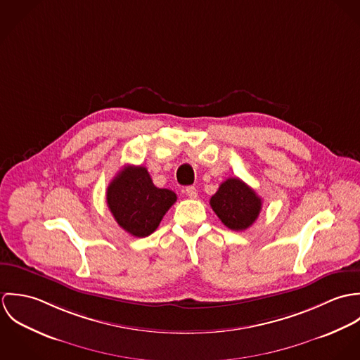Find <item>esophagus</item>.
I'll use <instances>...</instances> for the list:
<instances>
[{
  "label": "esophagus",
  "mask_w": 360,
  "mask_h": 360,
  "mask_svg": "<svg viewBox=\"0 0 360 360\" xmlns=\"http://www.w3.org/2000/svg\"><path fill=\"white\" fill-rule=\"evenodd\" d=\"M186 194H187V197L188 198H197V195H198V190L194 187V186H190V187H187L186 188Z\"/></svg>",
  "instance_id": "1"
}]
</instances>
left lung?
<instances>
[{
	"instance_id": "1",
	"label": "left lung",
	"mask_w": 360,
	"mask_h": 360,
	"mask_svg": "<svg viewBox=\"0 0 360 360\" xmlns=\"http://www.w3.org/2000/svg\"><path fill=\"white\" fill-rule=\"evenodd\" d=\"M210 206L221 223L234 231L247 230L257 220L262 200L238 177L227 179L210 198Z\"/></svg>"
}]
</instances>
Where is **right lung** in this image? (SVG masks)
Segmentation results:
<instances>
[{
	"instance_id": "1",
	"label": "right lung",
	"mask_w": 360,
	"mask_h": 360,
	"mask_svg": "<svg viewBox=\"0 0 360 360\" xmlns=\"http://www.w3.org/2000/svg\"><path fill=\"white\" fill-rule=\"evenodd\" d=\"M177 200L167 188H158L144 166H124L106 190V202L117 224L134 237H148Z\"/></svg>"
}]
</instances>
